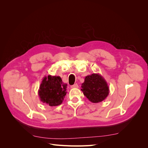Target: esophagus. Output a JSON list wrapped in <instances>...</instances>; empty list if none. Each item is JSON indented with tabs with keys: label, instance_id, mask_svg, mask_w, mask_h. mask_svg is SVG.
I'll return each instance as SVG.
<instances>
[{
	"label": "esophagus",
	"instance_id": "1",
	"mask_svg": "<svg viewBox=\"0 0 148 148\" xmlns=\"http://www.w3.org/2000/svg\"><path fill=\"white\" fill-rule=\"evenodd\" d=\"M78 88V85L77 84H75L72 86H71V88Z\"/></svg>",
	"mask_w": 148,
	"mask_h": 148
}]
</instances>
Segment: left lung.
<instances>
[{
    "instance_id": "1",
    "label": "left lung",
    "mask_w": 148,
    "mask_h": 148,
    "mask_svg": "<svg viewBox=\"0 0 148 148\" xmlns=\"http://www.w3.org/2000/svg\"><path fill=\"white\" fill-rule=\"evenodd\" d=\"M81 90L88 100L92 103L103 101L109 94L108 84L99 73L86 76L82 84Z\"/></svg>"
}]
</instances>
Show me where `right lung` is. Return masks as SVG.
<instances>
[{
    "instance_id": "add662e5",
    "label": "right lung",
    "mask_w": 148,
    "mask_h": 148,
    "mask_svg": "<svg viewBox=\"0 0 148 148\" xmlns=\"http://www.w3.org/2000/svg\"><path fill=\"white\" fill-rule=\"evenodd\" d=\"M67 84L62 82L60 77H44L40 84L38 96L41 102L53 107L60 105L66 94Z\"/></svg>"
}]
</instances>
